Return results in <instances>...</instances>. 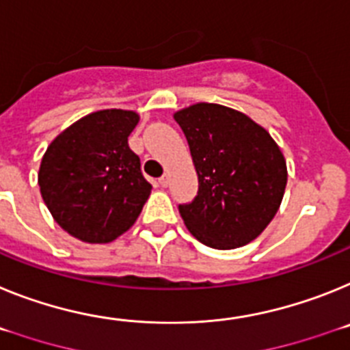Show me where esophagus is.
<instances>
[{"mask_svg":"<svg viewBox=\"0 0 350 350\" xmlns=\"http://www.w3.org/2000/svg\"><path fill=\"white\" fill-rule=\"evenodd\" d=\"M158 185H160V187H163V188H165L167 185H169V176H167V174H163L162 178L158 179Z\"/></svg>","mask_w":350,"mask_h":350,"instance_id":"obj_1","label":"esophagus"}]
</instances>
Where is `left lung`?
Instances as JSON below:
<instances>
[{"mask_svg": "<svg viewBox=\"0 0 350 350\" xmlns=\"http://www.w3.org/2000/svg\"><path fill=\"white\" fill-rule=\"evenodd\" d=\"M174 120L199 176L192 202L178 206L187 229L217 250L254 241L284 199L287 165L280 148L247 114L218 103H196Z\"/></svg>", "mask_w": 350, "mask_h": 350, "instance_id": "left-lung-1", "label": "left lung"}]
</instances>
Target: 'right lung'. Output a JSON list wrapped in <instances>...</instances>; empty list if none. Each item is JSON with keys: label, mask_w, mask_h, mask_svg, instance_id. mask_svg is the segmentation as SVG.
<instances>
[{"label": "right lung", "mask_w": 350, "mask_h": 350, "mask_svg": "<svg viewBox=\"0 0 350 350\" xmlns=\"http://www.w3.org/2000/svg\"><path fill=\"white\" fill-rule=\"evenodd\" d=\"M139 114L121 109L91 112L51 142L38 172L54 220L86 243H109L135 224L151 185L129 146Z\"/></svg>", "instance_id": "right-lung-1"}]
</instances>
